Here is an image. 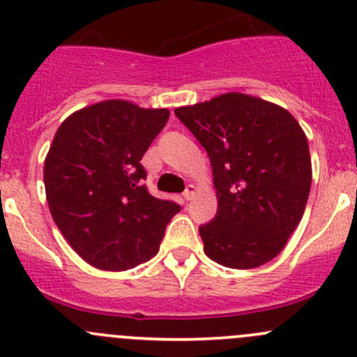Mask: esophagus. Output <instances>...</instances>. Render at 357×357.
Here are the masks:
<instances>
[{
  "mask_svg": "<svg viewBox=\"0 0 357 357\" xmlns=\"http://www.w3.org/2000/svg\"><path fill=\"white\" fill-rule=\"evenodd\" d=\"M195 193H197V186L195 185H188V186H186L185 193H183V197H185V200H192L193 197H195Z\"/></svg>",
  "mask_w": 357,
  "mask_h": 357,
  "instance_id": "1",
  "label": "esophagus"
}]
</instances>
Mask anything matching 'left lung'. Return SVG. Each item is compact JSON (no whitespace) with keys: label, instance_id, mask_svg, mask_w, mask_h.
Here are the masks:
<instances>
[{"label":"left lung","instance_id":"1","mask_svg":"<svg viewBox=\"0 0 357 357\" xmlns=\"http://www.w3.org/2000/svg\"><path fill=\"white\" fill-rule=\"evenodd\" d=\"M212 165L218 212L199 231L207 257L233 269L266 264L282 252L307 204V138L283 107L225 93L174 109Z\"/></svg>","mask_w":357,"mask_h":357}]
</instances>
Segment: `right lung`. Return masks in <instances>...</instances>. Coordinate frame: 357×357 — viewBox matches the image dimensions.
I'll return each instance as SVG.
<instances>
[{"label": "right lung", "mask_w": 357, "mask_h": 357, "mask_svg": "<svg viewBox=\"0 0 357 357\" xmlns=\"http://www.w3.org/2000/svg\"><path fill=\"white\" fill-rule=\"evenodd\" d=\"M167 109L105 100L68 115L45 160L50 212L88 264L126 271L158 252L179 205L150 195L143 155L164 129Z\"/></svg>", "instance_id": "right-lung-1"}]
</instances>
